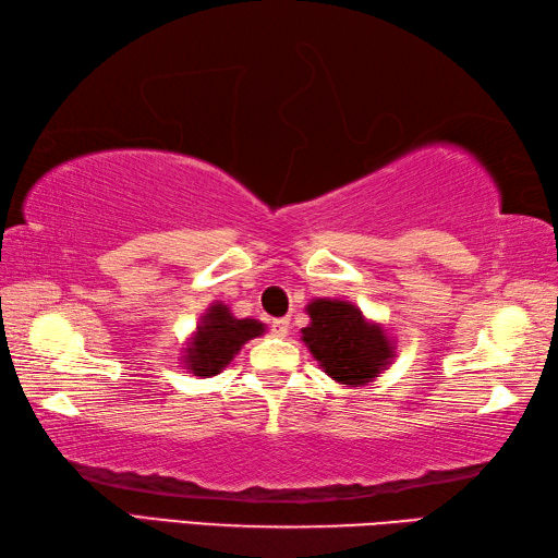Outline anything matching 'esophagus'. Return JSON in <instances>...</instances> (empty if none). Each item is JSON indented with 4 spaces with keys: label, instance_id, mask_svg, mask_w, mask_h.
Segmentation results:
<instances>
[{
    "label": "esophagus",
    "instance_id": "esophagus-1",
    "mask_svg": "<svg viewBox=\"0 0 558 558\" xmlns=\"http://www.w3.org/2000/svg\"><path fill=\"white\" fill-rule=\"evenodd\" d=\"M272 333L276 336H286L290 331V319L288 316H280V319H272Z\"/></svg>",
    "mask_w": 558,
    "mask_h": 558
}]
</instances>
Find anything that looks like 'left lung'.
I'll use <instances>...</instances> for the list:
<instances>
[{
	"label": "left lung",
	"instance_id": "left-lung-1",
	"mask_svg": "<svg viewBox=\"0 0 558 558\" xmlns=\"http://www.w3.org/2000/svg\"><path fill=\"white\" fill-rule=\"evenodd\" d=\"M310 326L302 341L331 379L345 387H363L381 375L395 357L387 331L367 322L355 304L343 300H314L307 304Z\"/></svg>",
	"mask_w": 558,
	"mask_h": 558
}]
</instances>
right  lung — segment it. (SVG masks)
<instances>
[{
  "label": "right lung",
  "mask_w": 558,
  "mask_h": 558,
  "mask_svg": "<svg viewBox=\"0 0 558 558\" xmlns=\"http://www.w3.org/2000/svg\"><path fill=\"white\" fill-rule=\"evenodd\" d=\"M266 331L258 319H236L227 304L215 302L201 316L189 348H183V363L195 377H213L232 363V357L242 351L251 338Z\"/></svg>",
  "instance_id": "1"
}]
</instances>
